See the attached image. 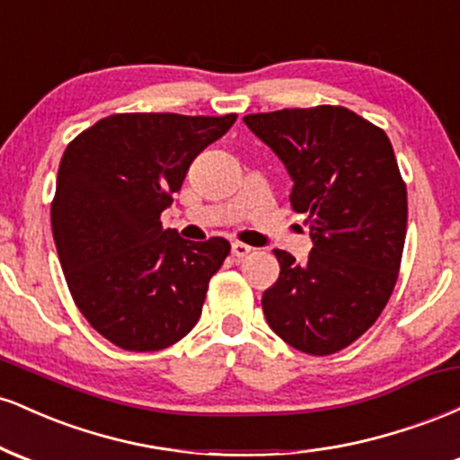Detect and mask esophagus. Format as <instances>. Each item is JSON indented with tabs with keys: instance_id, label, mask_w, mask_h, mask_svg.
I'll list each match as a JSON object with an SVG mask.
<instances>
[{
	"instance_id": "34e87169",
	"label": "esophagus",
	"mask_w": 460,
	"mask_h": 460,
	"mask_svg": "<svg viewBox=\"0 0 460 460\" xmlns=\"http://www.w3.org/2000/svg\"><path fill=\"white\" fill-rule=\"evenodd\" d=\"M251 251L252 248L244 244V242H234V244H231V252H234V257H246Z\"/></svg>"
}]
</instances>
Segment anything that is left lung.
<instances>
[{"label": "left lung", "mask_w": 460, "mask_h": 460, "mask_svg": "<svg viewBox=\"0 0 460 460\" xmlns=\"http://www.w3.org/2000/svg\"><path fill=\"white\" fill-rule=\"evenodd\" d=\"M244 123L292 177L289 203L309 216L314 242L305 263L274 251L281 272L263 292V314L296 350L332 355L376 322L398 281L409 212L392 142L341 105L248 114Z\"/></svg>", "instance_id": "left-lung-1"}]
</instances>
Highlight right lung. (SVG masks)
<instances>
[{
  "mask_svg": "<svg viewBox=\"0 0 460 460\" xmlns=\"http://www.w3.org/2000/svg\"><path fill=\"white\" fill-rule=\"evenodd\" d=\"M235 114H112L62 155L51 231L71 296L123 350L153 352L186 337L231 244L190 242L160 216L190 164L229 131Z\"/></svg>",
  "mask_w": 460,
  "mask_h": 460,
  "instance_id": "1",
  "label": "right lung"
}]
</instances>
